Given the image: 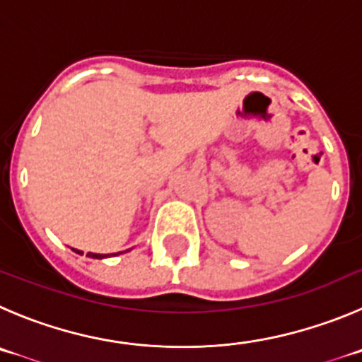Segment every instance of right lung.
<instances>
[{
  "instance_id": "right-lung-1",
  "label": "right lung",
  "mask_w": 362,
  "mask_h": 362,
  "mask_svg": "<svg viewBox=\"0 0 362 362\" xmlns=\"http://www.w3.org/2000/svg\"><path fill=\"white\" fill-rule=\"evenodd\" d=\"M74 250V248H73ZM74 252L76 253H80V255H82L83 252H80V250H74ZM121 252H117V253H114V255H119ZM87 257H90V259H105V257H109V255H103V253H87Z\"/></svg>"
}]
</instances>
